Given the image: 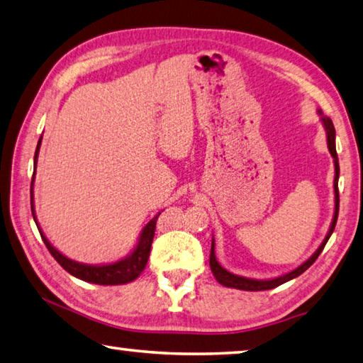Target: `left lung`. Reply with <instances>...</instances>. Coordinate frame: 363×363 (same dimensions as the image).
Segmentation results:
<instances>
[{
  "label": "left lung",
  "mask_w": 363,
  "mask_h": 363,
  "mask_svg": "<svg viewBox=\"0 0 363 363\" xmlns=\"http://www.w3.org/2000/svg\"><path fill=\"white\" fill-rule=\"evenodd\" d=\"M318 114L320 116V122L324 125L325 128V135H327V147H328V152L333 157V164H335V179H333V192H335V213H333V219L330 223V228H328V232L325 235L324 241L320 242V246L314 250V254L309 257L308 260H305L301 263V265L296 267L292 272H289L286 274H281L278 278H272V279H252V278H245V276H240V274H233L230 273L228 269L223 268L219 260L216 259V242L214 238L211 241V255H209V267H211V272H213L214 278L217 279V282H220L222 286L225 287H232V289H240V291H250V292H257V291H269V289H274L281 284H284V282L291 281L296 276H300L301 273H305L306 269L313 265L315 262V259L320 255L322 249L325 247L328 238H330L335 225H337V219H338V209H340V194H338V177H340V163H338V155H337V146H335V127H333V122L330 117L324 116L320 109H318Z\"/></svg>",
  "instance_id": "left-lung-1"
}]
</instances>
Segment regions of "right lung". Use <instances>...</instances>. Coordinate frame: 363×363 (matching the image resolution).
I'll use <instances>...</instances> for the list:
<instances>
[{
  "mask_svg": "<svg viewBox=\"0 0 363 363\" xmlns=\"http://www.w3.org/2000/svg\"><path fill=\"white\" fill-rule=\"evenodd\" d=\"M43 136L39 138L36 152H35V169H33V179H31V214L33 219L36 222V227L41 233V238L44 241L45 247L49 249L52 257L60 263L63 269H67L69 274L74 276L77 279H82L85 282H91V284H100V286H118V284H128V282L135 281L138 276H140L144 268L147 265L149 254H150V246H152L154 235H155V225L157 219H159V214H155L152 219L147 222V225L141 230L140 238H138L136 246L128 255H125L123 259L113 262V263H104V265H89V263H81L76 260L68 259L67 255H63L60 250H57L54 246L50 245V241L45 238L43 233L41 227H39L36 213H35V201H33V182H35V174H36V163H38V155H39V147H41Z\"/></svg>",
  "mask_w": 363,
  "mask_h": 363,
  "instance_id": "right-lung-1",
  "label": "right lung"
}]
</instances>
